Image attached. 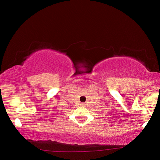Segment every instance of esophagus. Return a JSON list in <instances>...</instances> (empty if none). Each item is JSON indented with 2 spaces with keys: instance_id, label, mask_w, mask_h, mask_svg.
Returning a JSON list of instances; mask_svg holds the SVG:
<instances>
[{
  "instance_id": "34e87169",
  "label": "esophagus",
  "mask_w": 160,
  "mask_h": 160,
  "mask_svg": "<svg viewBox=\"0 0 160 160\" xmlns=\"http://www.w3.org/2000/svg\"><path fill=\"white\" fill-rule=\"evenodd\" d=\"M81 105H82V106H84V103H82V104H81Z\"/></svg>"
}]
</instances>
